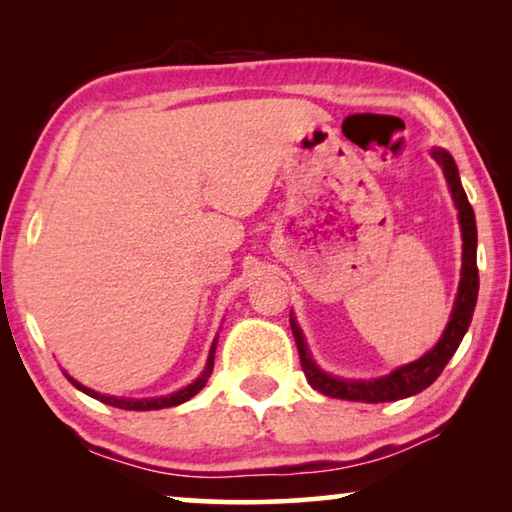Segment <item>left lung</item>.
I'll return each instance as SVG.
<instances>
[{"instance_id":"obj_1","label":"left lung","mask_w":512,"mask_h":512,"mask_svg":"<svg viewBox=\"0 0 512 512\" xmlns=\"http://www.w3.org/2000/svg\"><path fill=\"white\" fill-rule=\"evenodd\" d=\"M431 158L438 162L443 169V176L447 180L449 194L458 210V223H461V237H463V264H461V282H458V293L449 314V323L445 327L443 336L433 345L429 352H424L420 359L404 366H397L388 375H381L375 379H343L334 377L318 366L311 357L307 348L305 334L298 327L296 316L291 314V332L298 345L300 363L305 370V377L311 388L327 397H336V400H350V402H366V404H379V402H395L411 397L415 393L429 388L433 381L438 379L440 372L447 366V361L454 357V352L461 345L467 327L472 323V314L476 307V296H479V268H476V221L474 210L467 194L461 185V176H458V167L449 151L433 146Z\"/></svg>"}]
</instances>
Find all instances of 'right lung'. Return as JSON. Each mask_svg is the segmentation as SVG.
Returning <instances> with one entry per match:
<instances>
[{"label": "right lung", "instance_id": "add662e5", "mask_svg": "<svg viewBox=\"0 0 512 512\" xmlns=\"http://www.w3.org/2000/svg\"><path fill=\"white\" fill-rule=\"evenodd\" d=\"M216 343H219V336H214L212 341V348H210V354H207V363L201 375H198L192 384H187L185 388H180V391L176 393H169V395H160V397H142V400H131V397H115V395H103V393H97L92 391V388L83 386L76 381L74 377H69L65 372V377L72 381V384L79 388V391H83L85 395L94 397V400H99L103 404H110V406H117V409H126V411H158V409H169V406H178L183 404L187 400H192V397L196 393L203 391V386L207 384V379H210L212 375V368H214V352H216Z\"/></svg>", "mask_w": 512, "mask_h": 512}]
</instances>
